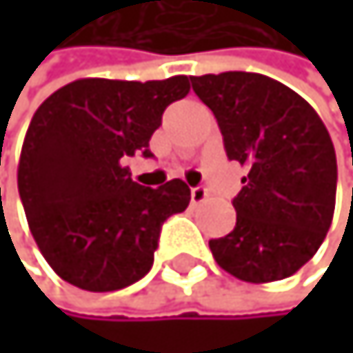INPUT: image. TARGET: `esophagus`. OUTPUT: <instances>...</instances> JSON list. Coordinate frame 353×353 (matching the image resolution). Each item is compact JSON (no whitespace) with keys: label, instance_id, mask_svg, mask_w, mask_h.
I'll return each mask as SVG.
<instances>
[{"label":"esophagus","instance_id":"obj_1","mask_svg":"<svg viewBox=\"0 0 353 353\" xmlns=\"http://www.w3.org/2000/svg\"><path fill=\"white\" fill-rule=\"evenodd\" d=\"M208 199V190L203 188V186H196L190 190V201H192V205H201L203 201Z\"/></svg>","mask_w":353,"mask_h":353}]
</instances>
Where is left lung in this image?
Wrapping results in <instances>:
<instances>
[{"mask_svg":"<svg viewBox=\"0 0 353 353\" xmlns=\"http://www.w3.org/2000/svg\"><path fill=\"white\" fill-rule=\"evenodd\" d=\"M230 161L248 167L235 228L210 241L216 263L250 283L294 275L322 245L334 214L336 157L318 112L269 76H192Z\"/></svg>","mask_w":353,"mask_h":353,"instance_id":"1","label":"left lung"}]
</instances>
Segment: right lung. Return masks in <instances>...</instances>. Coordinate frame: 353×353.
<instances>
[{
	"label": "right lung",
	"mask_w": 353,
	"mask_h": 353,
	"mask_svg": "<svg viewBox=\"0 0 353 353\" xmlns=\"http://www.w3.org/2000/svg\"><path fill=\"white\" fill-rule=\"evenodd\" d=\"M190 90L167 80L82 78L37 108L19 161V192L31 235L52 271L88 292L141 279L154 263L163 222L190 203V188L131 180L127 157L148 150L169 103Z\"/></svg>",
	"instance_id": "add662e5"
}]
</instances>
